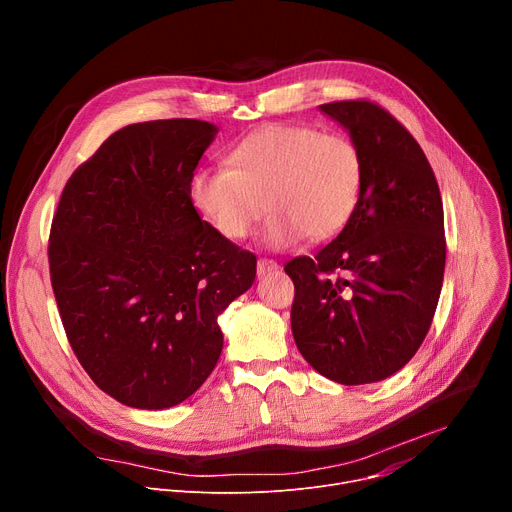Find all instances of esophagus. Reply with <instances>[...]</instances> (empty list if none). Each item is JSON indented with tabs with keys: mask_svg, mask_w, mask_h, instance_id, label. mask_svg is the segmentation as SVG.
<instances>
[{
	"mask_svg": "<svg viewBox=\"0 0 512 512\" xmlns=\"http://www.w3.org/2000/svg\"><path fill=\"white\" fill-rule=\"evenodd\" d=\"M279 269V263L275 261V259H267V257H261L259 261H257V273L259 275H267V273H271V271H277Z\"/></svg>",
	"mask_w": 512,
	"mask_h": 512,
	"instance_id": "1",
	"label": "esophagus"
}]
</instances>
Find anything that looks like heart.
Instances as JSON below:
<instances>
[{"instance_id": "1", "label": "heart", "mask_w": 512, "mask_h": 512, "mask_svg": "<svg viewBox=\"0 0 512 512\" xmlns=\"http://www.w3.org/2000/svg\"><path fill=\"white\" fill-rule=\"evenodd\" d=\"M231 168H204L190 180V200L225 239L249 237L269 210L263 241L283 249L324 241L344 229L362 188V154L342 133L271 123L241 137Z\"/></svg>"}]
</instances>
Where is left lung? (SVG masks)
<instances>
[{
  "label": "left lung",
  "mask_w": 512,
  "mask_h": 512,
  "mask_svg": "<svg viewBox=\"0 0 512 512\" xmlns=\"http://www.w3.org/2000/svg\"><path fill=\"white\" fill-rule=\"evenodd\" d=\"M320 109L362 154L358 204L342 233L314 257L287 261L291 332L312 367L340 385L395 375L421 346L446 269L444 204L415 137L369 101Z\"/></svg>",
  "instance_id": "1"
}]
</instances>
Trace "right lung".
<instances>
[{
    "label": "right lung",
    "instance_id": "obj_1",
    "mask_svg": "<svg viewBox=\"0 0 512 512\" xmlns=\"http://www.w3.org/2000/svg\"><path fill=\"white\" fill-rule=\"evenodd\" d=\"M216 127L127 125L68 178L48 239L50 281L72 352L123 405L188 399L223 350L221 314L257 259L218 235L190 200Z\"/></svg>",
    "mask_w": 512,
    "mask_h": 512
}]
</instances>
